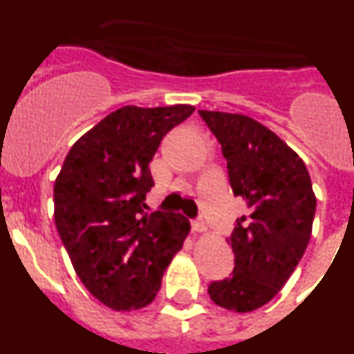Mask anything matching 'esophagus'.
I'll return each mask as SVG.
<instances>
[{"label":"esophagus","mask_w":354,"mask_h":354,"mask_svg":"<svg viewBox=\"0 0 354 354\" xmlns=\"http://www.w3.org/2000/svg\"><path fill=\"white\" fill-rule=\"evenodd\" d=\"M205 228H207V227H205L204 220H195V221H193V223H192V230H193V232H195V234L205 232Z\"/></svg>","instance_id":"34e87169"}]
</instances>
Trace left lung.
I'll return each instance as SVG.
<instances>
[{
    "label": "left lung",
    "mask_w": 354,
    "mask_h": 354,
    "mask_svg": "<svg viewBox=\"0 0 354 354\" xmlns=\"http://www.w3.org/2000/svg\"><path fill=\"white\" fill-rule=\"evenodd\" d=\"M227 159L228 180L246 202L227 239L234 271L209 286L216 305L252 312L274 298L301 261L312 234L315 195L305 162L283 140L246 115L200 109Z\"/></svg>",
    "instance_id": "1"
}]
</instances>
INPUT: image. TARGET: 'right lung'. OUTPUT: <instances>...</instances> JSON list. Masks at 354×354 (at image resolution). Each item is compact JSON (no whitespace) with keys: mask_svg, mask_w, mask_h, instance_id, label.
<instances>
[{"mask_svg":"<svg viewBox=\"0 0 354 354\" xmlns=\"http://www.w3.org/2000/svg\"><path fill=\"white\" fill-rule=\"evenodd\" d=\"M193 111L187 104L124 106L72 145L56 177L62 243L83 286L113 310H136L156 298L189 232L180 212L149 214L145 196L162 136Z\"/></svg>","mask_w":354,"mask_h":354,"instance_id":"add662e5","label":"right lung"}]
</instances>
